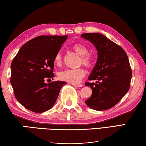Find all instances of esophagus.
<instances>
[{
	"mask_svg": "<svg viewBox=\"0 0 146 146\" xmlns=\"http://www.w3.org/2000/svg\"><path fill=\"white\" fill-rule=\"evenodd\" d=\"M72 85L73 86L75 87H77V88H79V87H82V85L80 84H72Z\"/></svg>",
	"mask_w": 146,
	"mask_h": 146,
	"instance_id": "34e87169",
	"label": "esophagus"
}]
</instances>
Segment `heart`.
<instances>
[{
	"mask_svg": "<svg viewBox=\"0 0 146 146\" xmlns=\"http://www.w3.org/2000/svg\"><path fill=\"white\" fill-rule=\"evenodd\" d=\"M71 48L74 52L80 55L78 64H83L86 68H90L94 64V57L88 54L89 49L84 44L82 43H75L71 46ZM54 62L57 66H61L62 63V54L60 51L58 52L54 58ZM85 70L82 68L77 69H66L58 73V77L60 80L72 84H77L85 76Z\"/></svg>",
	"mask_w": 146,
	"mask_h": 146,
	"instance_id": "1",
	"label": "heart"
}]
</instances>
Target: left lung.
<instances>
[{"label":"left lung","mask_w":146,"mask_h":146,"mask_svg":"<svg viewBox=\"0 0 146 146\" xmlns=\"http://www.w3.org/2000/svg\"><path fill=\"white\" fill-rule=\"evenodd\" d=\"M98 50V61L86 82L92 94L85 101L89 107L105 110L115 106L130 88L132 70L128 56L121 46L99 33L82 34Z\"/></svg>","instance_id":"1"}]
</instances>
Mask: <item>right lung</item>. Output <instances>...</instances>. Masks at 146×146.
I'll use <instances>...</instances> for the list:
<instances>
[{
	"mask_svg": "<svg viewBox=\"0 0 146 146\" xmlns=\"http://www.w3.org/2000/svg\"><path fill=\"white\" fill-rule=\"evenodd\" d=\"M68 36H40L22 46L11 64L10 82L17 100L28 110L45 112L54 105L63 81L54 77V58Z\"/></svg>",
	"mask_w": 146,
	"mask_h": 146,
	"instance_id": "add662e5",
	"label": "right lung"
}]
</instances>
